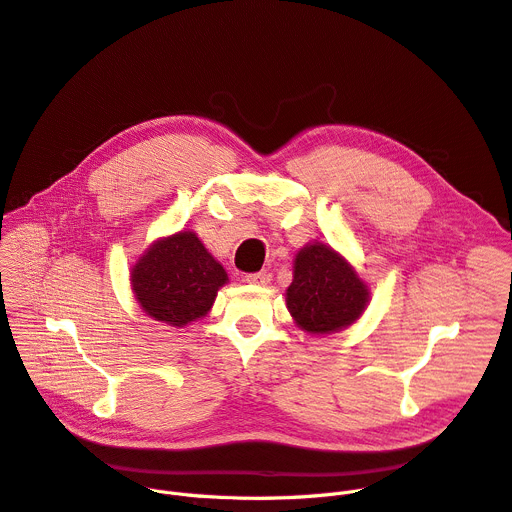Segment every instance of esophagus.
<instances>
[{
    "label": "esophagus",
    "mask_w": 512,
    "mask_h": 512,
    "mask_svg": "<svg viewBox=\"0 0 512 512\" xmlns=\"http://www.w3.org/2000/svg\"><path fill=\"white\" fill-rule=\"evenodd\" d=\"M245 280L247 284H253V286H267L271 280V274L267 269H263V271H257V274H247Z\"/></svg>",
    "instance_id": "34e87169"
}]
</instances>
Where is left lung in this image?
Listing matches in <instances>:
<instances>
[{
	"label": "left lung",
	"mask_w": 512,
	"mask_h": 512,
	"mask_svg": "<svg viewBox=\"0 0 512 512\" xmlns=\"http://www.w3.org/2000/svg\"><path fill=\"white\" fill-rule=\"evenodd\" d=\"M368 298V286L356 269L329 245L309 243L296 253L286 306L306 333L327 335L346 329L360 319Z\"/></svg>",
	"instance_id": "obj_1"
}]
</instances>
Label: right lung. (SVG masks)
Masks as SVG:
<instances>
[{"label":"right lung","mask_w":512,"mask_h":512,"mask_svg":"<svg viewBox=\"0 0 512 512\" xmlns=\"http://www.w3.org/2000/svg\"><path fill=\"white\" fill-rule=\"evenodd\" d=\"M226 282V269L191 230L158 238L131 269L142 311L170 327L206 317Z\"/></svg>","instance_id":"1"}]
</instances>
